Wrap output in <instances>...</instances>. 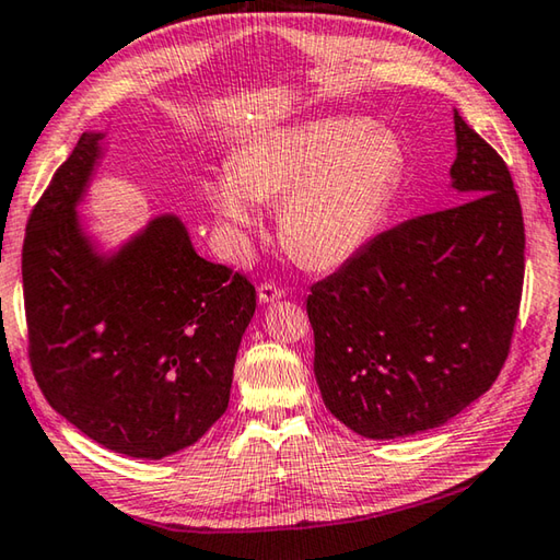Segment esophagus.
Masks as SVG:
<instances>
[{
    "instance_id": "esophagus-1",
    "label": "esophagus",
    "mask_w": 560,
    "mask_h": 560,
    "mask_svg": "<svg viewBox=\"0 0 560 560\" xmlns=\"http://www.w3.org/2000/svg\"><path fill=\"white\" fill-rule=\"evenodd\" d=\"M285 298V290L275 285V282H262V285L258 288V300L262 302V305H270V302H278Z\"/></svg>"
}]
</instances>
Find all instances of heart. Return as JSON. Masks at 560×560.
<instances>
[{
	"mask_svg": "<svg viewBox=\"0 0 560 560\" xmlns=\"http://www.w3.org/2000/svg\"><path fill=\"white\" fill-rule=\"evenodd\" d=\"M400 176L404 147L394 130L364 117H327L258 135L209 196L223 229L238 238L260 225L258 201L282 199V245L298 262L325 270L376 233Z\"/></svg>",
	"mask_w": 560,
	"mask_h": 560,
	"instance_id": "b5f03b06",
	"label": "heart"
}]
</instances>
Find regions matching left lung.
<instances>
[{
    "instance_id": "obj_1",
    "label": "left lung",
    "mask_w": 560,
    "mask_h": 560,
    "mask_svg": "<svg viewBox=\"0 0 560 560\" xmlns=\"http://www.w3.org/2000/svg\"><path fill=\"white\" fill-rule=\"evenodd\" d=\"M455 206L378 233L310 288L315 376L331 416L390 440L445 425L489 388L524 288L512 174L455 113Z\"/></svg>"
}]
</instances>
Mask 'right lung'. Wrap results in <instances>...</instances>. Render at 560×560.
Segmentation results:
<instances>
[{"instance_id": "1", "label": "right lung", "mask_w": 560, "mask_h": 560, "mask_svg": "<svg viewBox=\"0 0 560 560\" xmlns=\"http://www.w3.org/2000/svg\"><path fill=\"white\" fill-rule=\"evenodd\" d=\"M101 140L81 135L28 215V361L68 423L120 455L160 459L194 445L229 408L255 288L201 258L176 215H156L120 250L97 255L75 206Z\"/></svg>"}]
</instances>
